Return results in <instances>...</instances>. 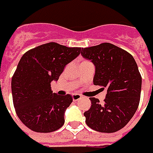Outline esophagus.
Segmentation results:
<instances>
[{
	"label": "esophagus",
	"instance_id": "obj_1",
	"mask_svg": "<svg viewBox=\"0 0 153 153\" xmlns=\"http://www.w3.org/2000/svg\"><path fill=\"white\" fill-rule=\"evenodd\" d=\"M82 98V96L81 95H79V94H73L72 95V99L74 101H76V100H78Z\"/></svg>",
	"mask_w": 153,
	"mask_h": 153
}]
</instances>
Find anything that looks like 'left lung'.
I'll use <instances>...</instances> for the list:
<instances>
[{"label":"left lung","instance_id":"8db88e82","mask_svg":"<svg viewBox=\"0 0 153 153\" xmlns=\"http://www.w3.org/2000/svg\"><path fill=\"white\" fill-rule=\"evenodd\" d=\"M82 55L95 65L94 85L107 90L103 105L90 98L85 123L98 132H117L129 122L139 105L142 77L137 63L130 53L109 43L82 48Z\"/></svg>","mask_w":153,"mask_h":153}]
</instances>
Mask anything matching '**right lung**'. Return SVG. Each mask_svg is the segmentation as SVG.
Wrapping results in <instances>:
<instances>
[{
	"instance_id": "add662e5",
	"label": "right lung",
	"mask_w": 153,
	"mask_h": 153,
	"mask_svg": "<svg viewBox=\"0 0 153 153\" xmlns=\"http://www.w3.org/2000/svg\"><path fill=\"white\" fill-rule=\"evenodd\" d=\"M81 50L48 43L30 49L20 58L11 80V91L16 114L30 129L50 133L64 124L65 111L72 97L53 93L51 82H57L65 66Z\"/></svg>"
}]
</instances>
